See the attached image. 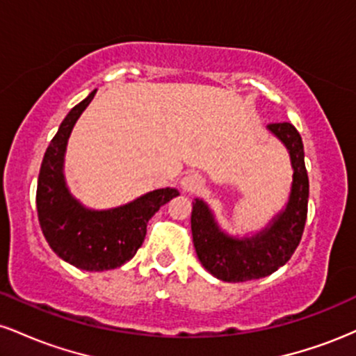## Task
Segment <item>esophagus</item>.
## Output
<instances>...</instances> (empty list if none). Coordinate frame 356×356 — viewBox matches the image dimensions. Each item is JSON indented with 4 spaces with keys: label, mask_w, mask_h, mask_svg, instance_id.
Returning a JSON list of instances; mask_svg holds the SVG:
<instances>
[{
    "label": "esophagus",
    "mask_w": 356,
    "mask_h": 356,
    "mask_svg": "<svg viewBox=\"0 0 356 356\" xmlns=\"http://www.w3.org/2000/svg\"><path fill=\"white\" fill-rule=\"evenodd\" d=\"M202 184H204L202 177H201V175H199V174H195V172H191V174H187L186 177H184L182 181H181V186H182V189L186 191V192H194V191L201 189V187H202Z\"/></svg>",
    "instance_id": "obj_1"
}]
</instances>
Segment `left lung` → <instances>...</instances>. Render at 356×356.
I'll return each instance as SVG.
<instances>
[{
	"mask_svg": "<svg viewBox=\"0 0 356 356\" xmlns=\"http://www.w3.org/2000/svg\"><path fill=\"white\" fill-rule=\"evenodd\" d=\"M269 132L286 147L293 169L291 191L286 206L254 234H227L202 199H194L191 214L192 243L199 261L212 276L227 283L259 280L284 266L303 234L308 214L309 181L300 132L288 122L269 124Z\"/></svg>",
	"mask_w": 356,
	"mask_h": 356,
	"instance_id": "left-lung-1",
	"label": "left lung"
}]
</instances>
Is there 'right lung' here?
Returning <instances> with one entry per match:
<instances>
[{"mask_svg":"<svg viewBox=\"0 0 356 356\" xmlns=\"http://www.w3.org/2000/svg\"><path fill=\"white\" fill-rule=\"evenodd\" d=\"M97 90L75 105L58 127L44 152L36 187V209L43 236L67 263L85 271L120 268L136 256L145 239L147 222L179 191L155 189L112 209H90L68 189L65 181V152L70 134Z\"/></svg>","mask_w":356,"mask_h":356,"instance_id":"right-lung-1","label":"right lung"}]
</instances>
